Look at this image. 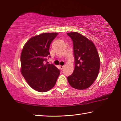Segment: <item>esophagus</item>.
Here are the masks:
<instances>
[{
  "label": "esophagus",
  "instance_id": "esophagus-1",
  "mask_svg": "<svg viewBox=\"0 0 121 121\" xmlns=\"http://www.w3.org/2000/svg\"><path fill=\"white\" fill-rule=\"evenodd\" d=\"M59 67H60V68L61 69H63V68H64V66H63V65H60V66H59Z\"/></svg>",
  "mask_w": 121,
  "mask_h": 121
}]
</instances>
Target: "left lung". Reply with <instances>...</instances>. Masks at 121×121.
Listing matches in <instances>:
<instances>
[{
	"label": "left lung",
	"mask_w": 121,
	"mask_h": 121,
	"mask_svg": "<svg viewBox=\"0 0 121 121\" xmlns=\"http://www.w3.org/2000/svg\"><path fill=\"white\" fill-rule=\"evenodd\" d=\"M73 43L75 68L73 73L68 77L69 84L77 89L88 88L98 75L100 61L94 43L77 32L68 33Z\"/></svg>",
	"instance_id": "obj_1"
}]
</instances>
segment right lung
I'll list each match as a JSON object with an SVG mask.
<instances>
[{"mask_svg": "<svg viewBox=\"0 0 121 121\" xmlns=\"http://www.w3.org/2000/svg\"><path fill=\"white\" fill-rule=\"evenodd\" d=\"M58 33H44L32 37L21 55V72L29 86L44 92L55 86L60 71L52 64L45 63L49 56L50 45Z\"/></svg>", "mask_w": 121, "mask_h": 121, "instance_id": "add662e5", "label": "right lung"}]
</instances>
